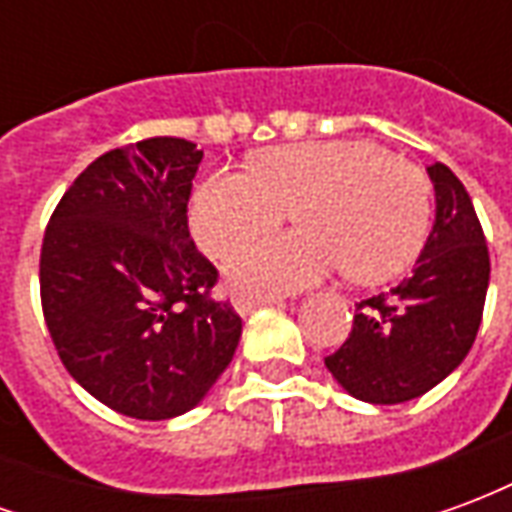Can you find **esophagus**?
<instances>
[{
    "instance_id": "obj_1",
    "label": "esophagus",
    "mask_w": 512,
    "mask_h": 512,
    "mask_svg": "<svg viewBox=\"0 0 512 512\" xmlns=\"http://www.w3.org/2000/svg\"><path fill=\"white\" fill-rule=\"evenodd\" d=\"M266 304H282V299L277 296H244V293H238L233 299V307L238 315H249L257 307H266Z\"/></svg>"
}]
</instances>
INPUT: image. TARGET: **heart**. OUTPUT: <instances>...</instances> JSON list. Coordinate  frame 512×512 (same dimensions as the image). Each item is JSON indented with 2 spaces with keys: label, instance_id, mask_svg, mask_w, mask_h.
<instances>
[{
  "label": "heart",
  "instance_id": "1",
  "mask_svg": "<svg viewBox=\"0 0 512 512\" xmlns=\"http://www.w3.org/2000/svg\"><path fill=\"white\" fill-rule=\"evenodd\" d=\"M293 210L302 224L224 257L238 290L290 293L343 268L354 282L395 277L419 255L430 230V180L408 158L367 139L307 142L260 153L252 172L213 169L189 202L191 233L222 255Z\"/></svg>",
  "mask_w": 512,
  "mask_h": 512
}]
</instances>
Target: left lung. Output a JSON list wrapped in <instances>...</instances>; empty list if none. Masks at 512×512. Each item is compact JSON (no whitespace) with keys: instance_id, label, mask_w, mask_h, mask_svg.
I'll list each match as a JSON object with an SVG mask.
<instances>
[{"instance_id":"obj_1","label":"left lung","mask_w":512,"mask_h":512,"mask_svg":"<svg viewBox=\"0 0 512 512\" xmlns=\"http://www.w3.org/2000/svg\"><path fill=\"white\" fill-rule=\"evenodd\" d=\"M436 222L414 271L356 304L354 329L326 367L348 395L395 406L441 384L461 365L483 321L491 260L483 227L455 172L430 164Z\"/></svg>"}]
</instances>
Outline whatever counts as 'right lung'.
<instances>
[{"mask_svg": "<svg viewBox=\"0 0 512 512\" xmlns=\"http://www.w3.org/2000/svg\"><path fill=\"white\" fill-rule=\"evenodd\" d=\"M200 161L175 136L109 150L62 194L43 235L54 348L76 384L126 417L191 411L241 340V318L211 299L219 274L189 235Z\"/></svg>", "mask_w": 512, "mask_h": 512, "instance_id": "1", "label": "right lung"}]
</instances>
